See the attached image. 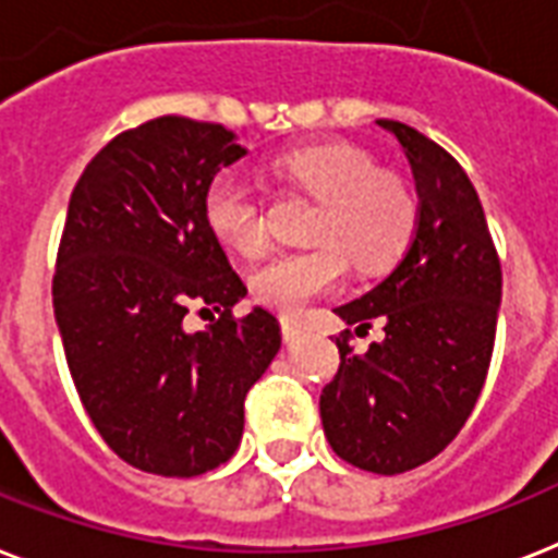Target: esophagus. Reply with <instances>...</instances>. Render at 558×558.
Wrapping results in <instances>:
<instances>
[{
  "instance_id": "1",
  "label": "esophagus",
  "mask_w": 558,
  "mask_h": 558,
  "mask_svg": "<svg viewBox=\"0 0 558 558\" xmlns=\"http://www.w3.org/2000/svg\"><path fill=\"white\" fill-rule=\"evenodd\" d=\"M280 332H283V341H294L301 335V324L292 318H280Z\"/></svg>"
}]
</instances>
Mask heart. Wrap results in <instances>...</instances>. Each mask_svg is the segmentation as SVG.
Listing matches in <instances>:
<instances>
[{
  "label": "heart",
  "instance_id": "obj_1",
  "mask_svg": "<svg viewBox=\"0 0 558 558\" xmlns=\"http://www.w3.org/2000/svg\"><path fill=\"white\" fill-rule=\"evenodd\" d=\"M275 169L283 180L318 201L303 252L266 260L252 278L266 306L298 315L318 294L341 283L347 255L357 269H378L404 252L415 232L418 201L404 177L378 169L364 148L315 143L280 154ZM203 215L220 243L255 257L269 246V226L255 189L238 171H220L208 183Z\"/></svg>",
  "mask_w": 558,
  "mask_h": 558
}]
</instances>
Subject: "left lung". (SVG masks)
<instances>
[{
	"instance_id": "left-lung-1",
	"label": "left lung",
	"mask_w": 558,
	"mask_h": 558,
	"mask_svg": "<svg viewBox=\"0 0 558 558\" xmlns=\"http://www.w3.org/2000/svg\"><path fill=\"white\" fill-rule=\"evenodd\" d=\"M404 148L418 192L415 234L401 264L338 306L384 341L364 355L338 338L341 366L320 392L332 450L369 473L427 464L459 436L482 396L501 303V264L468 171L438 143L396 120H375Z\"/></svg>"
}]
</instances>
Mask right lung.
I'll list each match as a JSON object with an SVG mask.
<instances>
[{"mask_svg": "<svg viewBox=\"0 0 558 558\" xmlns=\"http://www.w3.org/2000/svg\"><path fill=\"white\" fill-rule=\"evenodd\" d=\"M246 154L232 131L157 117L117 134L68 203L53 271L65 361L88 418L131 468L189 478L220 468L243 436V401L280 350L203 215L208 183ZM192 305L218 318L201 333Z\"/></svg>", "mask_w": 558, "mask_h": 558, "instance_id": "right-lung-1", "label": "right lung"}]
</instances>
